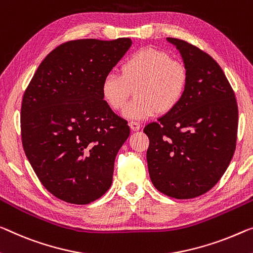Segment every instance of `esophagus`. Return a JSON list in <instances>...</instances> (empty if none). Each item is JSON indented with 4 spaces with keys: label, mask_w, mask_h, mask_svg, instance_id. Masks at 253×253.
Listing matches in <instances>:
<instances>
[{
    "label": "esophagus",
    "mask_w": 253,
    "mask_h": 253,
    "mask_svg": "<svg viewBox=\"0 0 253 253\" xmlns=\"http://www.w3.org/2000/svg\"><path fill=\"white\" fill-rule=\"evenodd\" d=\"M129 126L131 127V130H133V131H138L140 129V123L135 122V121H130Z\"/></svg>",
    "instance_id": "1"
}]
</instances>
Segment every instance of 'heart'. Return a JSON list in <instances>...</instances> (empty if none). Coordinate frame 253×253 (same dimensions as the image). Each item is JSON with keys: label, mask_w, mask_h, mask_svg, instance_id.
Returning a JSON list of instances; mask_svg holds the SVG:
<instances>
[{"label": "heart", "mask_w": 253, "mask_h": 253, "mask_svg": "<svg viewBox=\"0 0 253 253\" xmlns=\"http://www.w3.org/2000/svg\"><path fill=\"white\" fill-rule=\"evenodd\" d=\"M188 86V71L164 50L143 47L123 61L121 75L108 72L100 84L108 106L120 111L134 89L135 98L123 111L130 120H145L166 114L181 103Z\"/></svg>", "instance_id": "heart-1"}]
</instances>
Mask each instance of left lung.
I'll return each mask as SVG.
<instances>
[{
    "label": "left lung",
    "mask_w": 253,
    "mask_h": 253,
    "mask_svg": "<svg viewBox=\"0 0 253 253\" xmlns=\"http://www.w3.org/2000/svg\"><path fill=\"white\" fill-rule=\"evenodd\" d=\"M176 46L188 71V86L175 110L145 126L147 163L159 192L192 199L223 176L236 147L239 110L234 90L212 57L190 42Z\"/></svg>",
    "instance_id": "8db88e82"
}]
</instances>
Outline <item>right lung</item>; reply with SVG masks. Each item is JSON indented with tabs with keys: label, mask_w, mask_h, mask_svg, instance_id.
Listing matches in <instances>:
<instances>
[{
	"label": "right lung",
	"mask_w": 253,
	"mask_h": 253,
	"mask_svg": "<svg viewBox=\"0 0 253 253\" xmlns=\"http://www.w3.org/2000/svg\"><path fill=\"white\" fill-rule=\"evenodd\" d=\"M132 42L69 41L42 62L21 103L23 150L42 184L65 203L87 205L110 189L116 154L130 134L100 92Z\"/></svg>",
	"instance_id": "obj_1"
}]
</instances>
